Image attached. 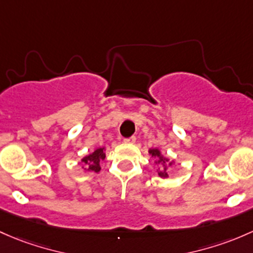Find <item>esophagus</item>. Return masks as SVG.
Wrapping results in <instances>:
<instances>
[{"label":"esophagus","instance_id":"34e87169","mask_svg":"<svg viewBox=\"0 0 253 253\" xmlns=\"http://www.w3.org/2000/svg\"><path fill=\"white\" fill-rule=\"evenodd\" d=\"M135 141H136V137H135V136L124 139V142H126V144H135Z\"/></svg>","mask_w":253,"mask_h":253}]
</instances>
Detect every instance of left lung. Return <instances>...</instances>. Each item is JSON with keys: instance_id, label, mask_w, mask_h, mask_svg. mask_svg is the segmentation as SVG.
I'll return each instance as SVG.
<instances>
[{"instance_id": "obj_1", "label": "left lung", "mask_w": 253, "mask_h": 253, "mask_svg": "<svg viewBox=\"0 0 253 253\" xmlns=\"http://www.w3.org/2000/svg\"><path fill=\"white\" fill-rule=\"evenodd\" d=\"M148 153H150L153 158H156V165L163 166V170H158V175H160L161 178H167V176H168V173H167V165L171 166L173 162H169L168 158H166L165 156L161 153V151L158 150V148H150V150H148Z\"/></svg>"}]
</instances>
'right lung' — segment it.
Here are the masks:
<instances>
[{"mask_svg":"<svg viewBox=\"0 0 253 253\" xmlns=\"http://www.w3.org/2000/svg\"><path fill=\"white\" fill-rule=\"evenodd\" d=\"M105 147L96 148L92 153H90V155L85 156V157L83 158L82 162L84 163V167H83V168H85V170L87 171H95V173H98V171L101 170L100 162L105 160Z\"/></svg>","mask_w":253,"mask_h":253,"instance_id":"add662e5","label":"right lung"}]
</instances>
